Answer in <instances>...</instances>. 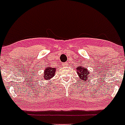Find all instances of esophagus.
Wrapping results in <instances>:
<instances>
[{
  "mask_svg": "<svg viewBox=\"0 0 125 125\" xmlns=\"http://www.w3.org/2000/svg\"><path fill=\"white\" fill-rule=\"evenodd\" d=\"M68 64V63H65V64H64V65L65 66H66V65H67Z\"/></svg>",
  "mask_w": 125,
  "mask_h": 125,
  "instance_id": "1",
  "label": "esophagus"
}]
</instances>
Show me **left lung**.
I'll use <instances>...</instances> for the list:
<instances>
[{
	"instance_id": "left-lung-1",
	"label": "left lung",
	"mask_w": 125,
	"mask_h": 125,
	"mask_svg": "<svg viewBox=\"0 0 125 125\" xmlns=\"http://www.w3.org/2000/svg\"><path fill=\"white\" fill-rule=\"evenodd\" d=\"M78 75L80 77V81L83 82H86L88 80V78L90 77L89 72L87 69V68H83L82 67H78L76 69Z\"/></svg>"
}]
</instances>
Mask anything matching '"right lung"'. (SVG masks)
Masks as SVG:
<instances>
[{"label": "right lung", "mask_w": 125, "mask_h": 125, "mask_svg": "<svg viewBox=\"0 0 125 125\" xmlns=\"http://www.w3.org/2000/svg\"><path fill=\"white\" fill-rule=\"evenodd\" d=\"M56 72L55 68H52L50 67H47L44 69V74L43 77L45 80H50L54 76V73Z\"/></svg>", "instance_id": "1"}]
</instances>
